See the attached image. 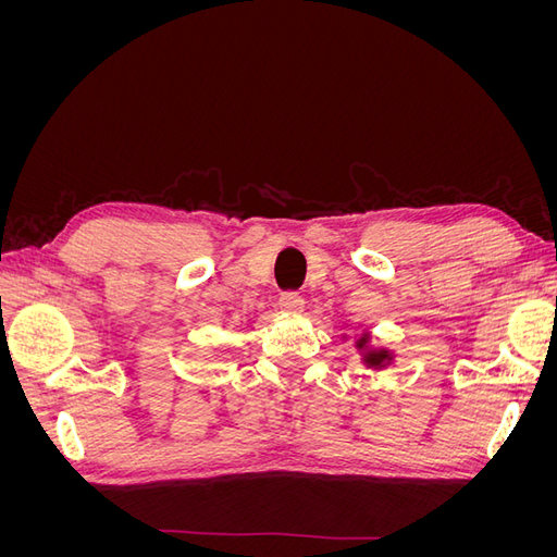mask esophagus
I'll return each mask as SVG.
<instances>
[{
	"instance_id": "esophagus-1",
	"label": "esophagus",
	"mask_w": 557,
	"mask_h": 557,
	"mask_svg": "<svg viewBox=\"0 0 557 557\" xmlns=\"http://www.w3.org/2000/svg\"><path fill=\"white\" fill-rule=\"evenodd\" d=\"M278 307L285 313H299V311H305V297H301L299 293H281Z\"/></svg>"
}]
</instances>
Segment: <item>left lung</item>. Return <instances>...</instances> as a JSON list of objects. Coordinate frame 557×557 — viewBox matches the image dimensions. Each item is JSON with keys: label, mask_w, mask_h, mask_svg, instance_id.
I'll use <instances>...</instances> for the list:
<instances>
[{"label": "left lung", "mask_w": 557, "mask_h": 557, "mask_svg": "<svg viewBox=\"0 0 557 557\" xmlns=\"http://www.w3.org/2000/svg\"><path fill=\"white\" fill-rule=\"evenodd\" d=\"M367 342H369L367 334L358 342V348L364 350V364H367V367L381 369V367H385L387 362H391V352H387V350H369V348H367Z\"/></svg>", "instance_id": "obj_1"}]
</instances>
